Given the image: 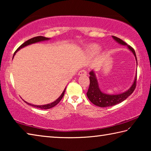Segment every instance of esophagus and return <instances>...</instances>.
Segmentation results:
<instances>
[{
  "mask_svg": "<svg viewBox=\"0 0 151 151\" xmlns=\"http://www.w3.org/2000/svg\"><path fill=\"white\" fill-rule=\"evenodd\" d=\"M87 74V71L85 70H82L79 71L78 73V75L79 76H81V75H86Z\"/></svg>",
  "mask_w": 151,
  "mask_h": 151,
  "instance_id": "esophagus-1",
  "label": "esophagus"
}]
</instances>
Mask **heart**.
Listing matches in <instances>:
<instances>
[{"instance_id": "obj_1", "label": "heart", "mask_w": 151, "mask_h": 151, "mask_svg": "<svg viewBox=\"0 0 151 151\" xmlns=\"http://www.w3.org/2000/svg\"><path fill=\"white\" fill-rule=\"evenodd\" d=\"M99 50V47L96 44H93L89 46V51L91 53H96Z\"/></svg>"}]
</instances>
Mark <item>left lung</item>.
<instances>
[{
	"mask_svg": "<svg viewBox=\"0 0 151 151\" xmlns=\"http://www.w3.org/2000/svg\"><path fill=\"white\" fill-rule=\"evenodd\" d=\"M115 40L117 41L118 43H119L122 45H126L129 47V49L133 53L136 58L137 63V60L135 52H134V49L129 45L125 43V42L122 40L117 38V37L113 36H112ZM89 81H90V83H89V87L88 89V91L87 92V96H88V99H89L92 104L97 105L98 107H109V106H113V105H117L119 103L125 100L127 97L133 93V92L134 91L136 88V84H137V76L134 79V81L133 84L131 87V88L125 92L123 93L117 94V95H108L105 94L100 90L98 82L95 75V73L93 71H91L89 73Z\"/></svg>",
	"mask_w": 151,
	"mask_h": 151,
	"instance_id": "8db88e82",
	"label": "left lung"
}]
</instances>
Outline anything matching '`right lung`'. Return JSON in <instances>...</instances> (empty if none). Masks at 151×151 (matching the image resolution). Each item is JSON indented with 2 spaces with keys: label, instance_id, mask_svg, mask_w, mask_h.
Here are the masks:
<instances>
[{
  "label": "right lung",
  "instance_id": "right-lung-1",
  "mask_svg": "<svg viewBox=\"0 0 151 151\" xmlns=\"http://www.w3.org/2000/svg\"><path fill=\"white\" fill-rule=\"evenodd\" d=\"M49 40L48 38H46V37H44V36H36V37H34V38H31V39H29L28 40L26 41L25 42H24V43L21 45V46H20L19 47H18V49L16 50L14 54V55L15 54V53L17 52V51H18L20 48H22V47H25L26 46H28V45H30V44H34V43H36V42H41V41H44V40ZM14 55H13V57H14ZM65 88L64 90H63V93H62V95L60 96L59 98H58V99L55 100V101L52 102V104H47V105H32V104H28V103L26 102V104H27L28 105H31V106L32 107H37V108H40V109H50V108H52L53 107H54L58 103H59L61 99H62V97L63 96V95H64V93H65Z\"/></svg>",
  "mask_w": 151,
  "mask_h": 151
}]
</instances>
